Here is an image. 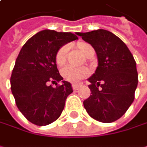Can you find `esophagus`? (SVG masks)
Listing matches in <instances>:
<instances>
[{"label": "esophagus", "mask_w": 147, "mask_h": 147, "mask_svg": "<svg viewBox=\"0 0 147 147\" xmlns=\"http://www.w3.org/2000/svg\"><path fill=\"white\" fill-rule=\"evenodd\" d=\"M78 88H79V85L78 84H73L72 85V88H73L74 90H77Z\"/></svg>", "instance_id": "34e87169"}]
</instances>
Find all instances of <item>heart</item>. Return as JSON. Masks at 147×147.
<instances>
[{"label": "heart", "instance_id": "1", "mask_svg": "<svg viewBox=\"0 0 147 147\" xmlns=\"http://www.w3.org/2000/svg\"><path fill=\"white\" fill-rule=\"evenodd\" d=\"M78 47L83 55H86L89 50L93 49V47L90 45L83 42L80 43ZM68 49L69 47L67 45L63 46L59 49L56 54V63L59 65H62L63 64H65L67 57ZM88 74H89V71L86 67H75L72 65H66L61 70L62 76L65 80L71 82H77L82 79H83L84 77H86L87 76H88Z\"/></svg>", "mask_w": 147, "mask_h": 147}]
</instances>
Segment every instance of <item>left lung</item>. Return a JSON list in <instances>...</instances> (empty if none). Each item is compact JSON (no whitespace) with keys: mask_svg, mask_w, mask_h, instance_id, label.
<instances>
[{"mask_svg":"<svg viewBox=\"0 0 147 147\" xmlns=\"http://www.w3.org/2000/svg\"><path fill=\"white\" fill-rule=\"evenodd\" d=\"M97 54L98 66L88 80L91 95L83 101L88 115L101 123L119 119L134 100L138 85L136 63L126 44L105 30L77 32Z\"/></svg>","mask_w":147,"mask_h":147,"instance_id":"8db88e82","label":"left lung"}]
</instances>
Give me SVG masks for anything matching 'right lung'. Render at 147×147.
<instances>
[{
	"label": "right lung",
	"mask_w": 147,
	"mask_h": 147,
	"mask_svg": "<svg viewBox=\"0 0 147 147\" xmlns=\"http://www.w3.org/2000/svg\"><path fill=\"white\" fill-rule=\"evenodd\" d=\"M76 35L44 30L30 38L18 53L11 76V90L18 110L36 125L56 121L67 96L73 92L71 84L63 81L59 73L56 54L62 46L77 40ZM59 81L62 84L55 88L49 85Z\"/></svg>",
	"instance_id": "right-lung-1"
}]
</instances>
